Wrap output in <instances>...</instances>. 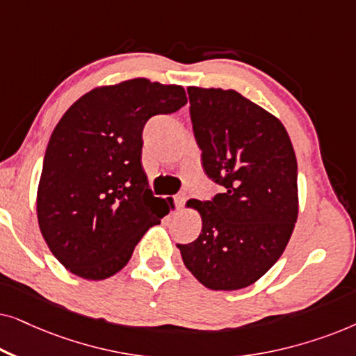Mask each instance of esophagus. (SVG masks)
<instances>
[{"mask_svg": "<svg viewBox=\"0 0 356 356\" xmlns=\"http://www.w3.org/2000/svg\"><path fill=\"white\" fill-rule=\"evenodd\" d=\"M184 202H186V196H184L183 193L181 194H177V196H175V206H177L178 211H181L183 206H184Z\"/></svg>", "mask_w": 356, "mask_h": 356, "instance_id": "esophagus-1", "label": "esophagus"}]
</instances>
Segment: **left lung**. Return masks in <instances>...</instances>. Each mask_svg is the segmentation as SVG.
I'll return each mask as SVG.
<instances>
[{"label": "left lung", "mask_w": 356, "mask_h": 356, "mask_svg": "<svg viewBox=\"0 0 356 356\" xmlns=\"http://www.w3.org/2000/svg\"><path fill=\"white\" fill-rule=\"evenodd\" d=\"M194 136L212 201L191 199L199 236L177 245L186 269L211 290H240L284 252L298 218V167L282 121L233 89L189 87Z\"/></svg>", "instance_id": "left-lung-1"}]
</instances>
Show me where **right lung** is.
<instances>
[{"mask_svg":"<svg viewBox=\"0 0 356 356\" xmlns=\"http://www.w3.org/2000/svg\"><path fill=\"white\" fill-rule=\"evenodd\" d=\"M186 102L181 86L136 77L89 90L58 121L43 159L37 218L53 256L74 275H115L168 213L140 165L143 129L150 116Z\"/></svg>","mask_w":356,"mask_h":356,"instance_id":"add662e5","label":"right lung"}]
</instances>
